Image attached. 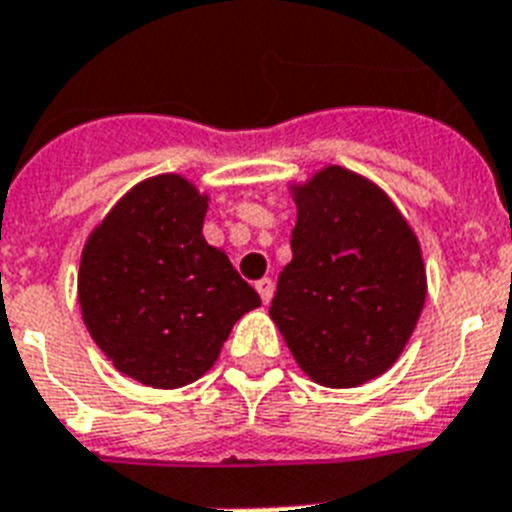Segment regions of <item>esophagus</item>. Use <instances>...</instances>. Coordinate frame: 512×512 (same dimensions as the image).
Segmentation results:
<instances>
[{
    "label": "esophagus",
    "mask_w": 512,
    "mask_h": 512,
    "mask_svg": "<svg viewBox=\"0 0 512 512\" xmlns=\"http://www.w3.org/2000/svg\"><path fill=\"white\" fill-rule=\"evenodd\" d=\"M257 294H260V299H263V305H268L270 299H273V292H276V286H273V281L270 278H260L255 284Z\"/></svg>",
    "instance_id": "1"
}]
</instances>
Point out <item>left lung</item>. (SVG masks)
I'll return each mask as SVG.
<instances>
[{
  "label": "left lung",
  "instance_id": "left-lung-1",
  "mask_svg": "<svg viewBox=\"0 0 512 512\" xmlns=\"http://www.w3.org/2000/svg\"><path fill=\"white\" fill-rule=\"evenodd\" d=\"M294 202L270 318L313 381L360 386L392 368L421 318V244L384 191L339 165L294 186Z\"/></svg>",
  "mask_w": 512,
  "mask_h": 512
}]
</instances>
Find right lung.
<instances>
[{
    "label": "right lung",
    "instance_id": "obj_1",
    "mask_svg": "<svg viewBox=\"0 0 512 512\" xmlns=\"http://www.w3.org/2000/svg\"><path fill=\"white\" fill-rule=\"evenodd\" d=\"M207 197L165 173L128 191L83 247L78 302L120 373L155 389L197 381L260 305L226 252L202 236Z\"/></svg>",
    "mask_w": 512,
    "mask_h": 512
}]
</instances>
